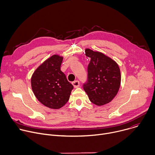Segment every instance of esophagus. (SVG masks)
<instances>
[{
    "instance_id": "1",
    "label": "esophagus",
    "mask_w": 155,
    "mask_h": 155,
    "mask_svg": "<svg viewBox=\"0 0 155 155\" xmlns=\"http://www.w3.org/2000/svg\"><path fill=\"white\" fill-rule=\"evenodd\" d=\"M72 83V84H73V86L75 88H77L80 86V82L77 80H75V81H73Z\"/></svg>"
}]
</instances>
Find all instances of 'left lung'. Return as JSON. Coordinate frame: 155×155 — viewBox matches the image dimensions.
Masks as SVG:
<instances>
[{
	"label": "left lung",
	"mask_w": 155,
	"mask_h": 155,
	"mask_svg": "<svg viewBox=\"0 0 155 155\" xmlns=\"http://www.w3.org/2000/svg\"><path fill=\"white\" fill-rule=\"evenodd\" d=\"M85 55L91 58L87 66V81L83 89L90 101L97 106L111 102L121 84V73L118 64L112 58L90 48Z\"/></svg>",
	"instance_id": "left-lung-1"
}]
</instances>
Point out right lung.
<instances>
[{
	"mask_svg": "<svg viewBox=\"0 0 155 155\" xmlns=\"http://www.w3.org/2000/svg\"><path fill=\"white\" fill-rule=\"evenodd\" d=\"M63 56L54 54L41 63L31 77L32 91L38 101L51 109L62 107L74 86L61 71Z\"/></svg>",
	"mask_w": 155,
	"mask_h": 155,
	"instance_id": "1",
	"label": "right lung"
}]
</instances>
